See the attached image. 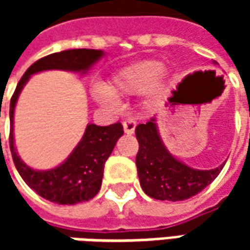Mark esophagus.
Returning a JSON list of instances; mask_svg holds the SVG:
<instances>
[{
	"label": "esophagus",
	"mask_w": 250,
	"mask_h": 250,
	"mask_svg": "<svg viewBox=\"0 0 250 250\" xmlns=\"http://www.w3.org/2000/svg\"><path fill=\"white\" fill-rule=\"evenodd\" d=\"M135 127H136V122L134 119H127L123 122V130H125V134H134V131H135Z\"/></svg>",
	"instance_id": "34e87169"
}]
</instances>
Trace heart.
<instances>
[{
  "instance_id": "b5f03b06",
  "label": "heart",
  "mask_w": 250,
  "mask_h": 250,
  "mask_svg": "<svg viewBox=\"0 0 250 250\" xmlns=\"http://www.w3.org/2000/svg\"><path fill=\"white\" fill-rule=\"evenodd\" d=\"M167 73L157 60H141L122 68L115 73L109 87L98 84L93 96L100 103L114 105L116 95H135L146 89L148 103H154L166 92Z\"/></svg>"
}]
</instances>
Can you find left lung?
I'll return each mask as SVG.
<instances>
[{
    "label": "left lung",
    "mask_w": 250,
    "mask_h": 250,
    "mask_svg": "<svg viewBox=\"0 0 250 250\" xmlns=\"http://www.w3.org/2000/svg\"><path fill=\"white\" fill-rule=\"evenodd\" d=\"M135 135L139 143L138 177L143 191L154 199L175 202L190 198L211 184L225 165L211 170H197L174 158L163 145L155 118L146 125H136Z\"/></svg>",
    "instance_id": "left-lung-1"
}]
</instances>
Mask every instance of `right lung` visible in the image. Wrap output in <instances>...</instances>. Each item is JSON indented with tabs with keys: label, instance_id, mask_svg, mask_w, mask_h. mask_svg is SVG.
Masks as SVG:
<instances>
[{
	"label": "right lung",
	"instance_id": "right-lung-1",
	"mask_svg": "<svg viewBox=\"0 0 250 250\" xmlns=\"http://www.w3.org/2000/svg\"><path fill=\"white\" fill-rule=\"evenodd\" d=\"M103 56L104 52L98 49H68L42 57L26 69L10 99L9 145L14 166L25 184L42 198L55 204L75 205L89 201L99 193L103 179L104 163L111 155L118 139L123 135V125L119 122L104 127L88 125L82 141L79 142L71 155L60 166L41 171L26 166L16 151L13 136L16 103L29 77L37 72L62 69L85 73Z\"/></svg>",
	"mask_w": 250,
	"mask_h": 250
}]
</instances>
